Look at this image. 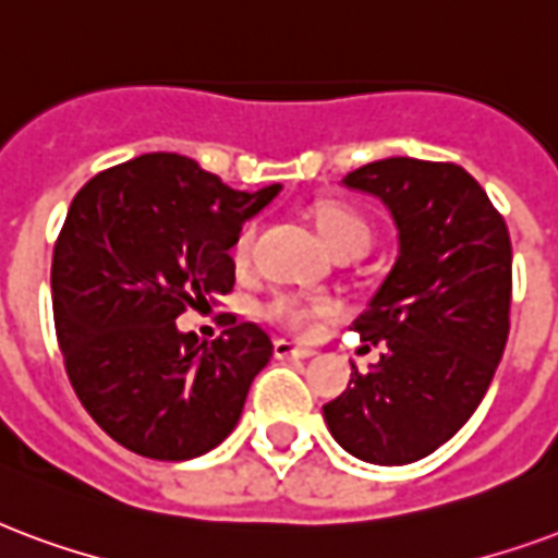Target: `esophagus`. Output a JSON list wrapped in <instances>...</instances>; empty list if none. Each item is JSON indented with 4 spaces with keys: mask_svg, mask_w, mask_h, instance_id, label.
<instances>
[{
    "mask_svg": "<svg viewBox=\"0 0 558 558\" xmlns=\"http://www.w3.org/2000/svg\"><path fill=\"white\" fill-rule=\"evenodd\" d=\"M313 354H316L313 349L295 345L290 340H275V357H280V361H307Z\"/></svg>",
    "mask_w": 558,
    "mask_h": 558,
    "instance_id": "1",
    "label": "esophagus"
}]
</instances>
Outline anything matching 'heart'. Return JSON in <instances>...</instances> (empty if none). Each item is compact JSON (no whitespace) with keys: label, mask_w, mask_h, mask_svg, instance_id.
<instances>
[{"label":"heart","mask_w":558,"mask_h":558,"mask_svg":"<svg viewBox=\"0 0 558 558\" xmlns=\"http://www.w3.org/2000/svg\"><path fill=\"white\" fill-rule=\"evenodd\" d=\"M316 227H319L325 245L331 247L333 254H363L373 239V227L369 221L345 204H319L313 209ZM257 221H245L239 227L236 236L230 242V259L239 268H245L254 257L257 247ZM342 313L340 299L331 295H304V292H287L278 290L266 295L257 304L259 319L271 322L280 331L292 333V337H311L325 325V322L337 319Z\"/></svg>","instance_id":"heart-1"}]
</instances>
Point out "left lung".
Here are the masks:
<instances>
[{"instance_id": "left-lung-1", "label": "left lung", "mask_w": 558, "mask_h": 558, "mask_svg": "<svg viewBox=\"0 0 558 558\" xmlns=\"http://www.w3.org/2000/svg\"><path fill=\"white\" fill-rule=\"evenodd\" d=\"M381 197L399 227V259L369 311L363 342H387L322 408L342 449L373 464H411L476 411L509 340L511 239L485 189L456 162L393 156L345 174Z\"/></svg>"}]
</instances>
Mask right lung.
Masks as SVG:
<instances>
[{
    "instance_id": "right-lung-1",
    "label": "right lung",
    "mask_w": 558,
    "mask_h": 558,
    "mask_svg": "<svg viewBox=\"0 0 558 558\" xmlns=\"http://www.w3.org/2000/svg\"><path fill=\"white\" fill-rule=\"evenodd\" d=\"M278 189L236 192L189 156L147 153L73 197L52 251L56 333L82 408L130 452L185 461L239 423L268 333L233 316L201 345L174 322L233 290L230 242Z\"/></svg>"
}]
</instances>
